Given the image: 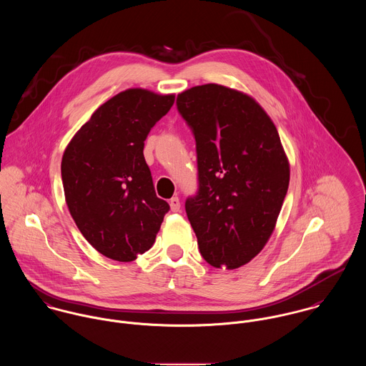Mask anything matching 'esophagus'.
Masks as SVG:
<instances>
[{"label": "esophagus", "instance_id": "obj_1", "mask_svg": "<svg viewBox=\"0 0 366 366\" xmlns=\"http://www.w3.org/2000/svg\"><path fill=\"white\" fill-rule=\"evenodd\" d=\"M169 204H170V209H172L173 212L180 211V200H179V197H172L170 202H169Z\"/></svg>", "mask_w": 366, "mask_h": 366}]
</instances>
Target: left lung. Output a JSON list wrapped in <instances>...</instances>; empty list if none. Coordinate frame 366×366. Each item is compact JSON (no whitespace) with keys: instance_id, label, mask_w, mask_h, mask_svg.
<instances>
[{"instance_id":"left-lung-1","label":"left lung","mask_w":366,"mask_h":366,"mask_svg":"<svg viewBox=\"0 0 366 366\" xmlns=\"http://www.w3.org/2000/svg\"><path fill=\"white\" fill-rule=\"evenodd\" d=\"M176 104L196 139L199 189L184 207L200 254L237 269L263 249L287 193L277 129L252 97L219 84L192 87Z\"/></svg>"}]
</instances>
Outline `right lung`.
Returning a JSON list of instances; mask_svg holds the SVG:
<instances>
[{
	"label": "right lung",
	"mask_w": 366,
	"mask_h": 366,
	"mask_svg": "<svg viewBox=\"0 0 366 366\" xmlns=\"http://www.w3.org/2000/svg\"><path fill=\"white\" fill-rule=\"evenodd\" d=\"M174 96L125 90L99 107L61 159L69 211L89 244L118 262L135 261L155 242L169 204L155 193L145 139Z\"/></svg>",
	"instance_id": "right-lung-1"
}]
</instances>
